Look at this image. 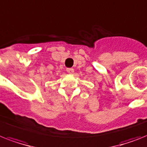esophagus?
Masks as SVG:
<instances>
[{"instance_id": "1", "label": "esophagus", "mask_w": 147, "mask_h": 147, "mask_svg": "<svg viewBox=\"0 0 147 147\" xmlns=\"http://www.w3.org/2000/svg\"><path fill=\"white\" fill-rule=\"evenodd\" d=\"M66 71L68 73V74H73V73L74 72V70L73 68H67Z\"/></svg>"}]
</instances>
